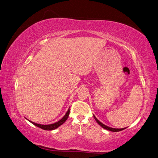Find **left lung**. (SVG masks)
Wrapping results in <instances>:
<instances>
[{
  "mask_svg": "<svg viewBox=\"0 0 158 158\" xmlns=\"http://www.w3.org/2000/svg\"><path fill=\"white\" fill-rule=\"evenodd\" d=\"M94 119H95V120L97 121V123L101 126V127H102L103 128H105L107 130H109V131H112V132H119V131H121V130H124L125 128H111V127H107V126L105 125L104 124H102V123H101L100 121H99L94 115H93Z\"/></svg>",
  "mask_w": 158,
  "mask_h": 158,
  "instance_id": "obj_1",
  "label": "left lung"
}]
</instances>
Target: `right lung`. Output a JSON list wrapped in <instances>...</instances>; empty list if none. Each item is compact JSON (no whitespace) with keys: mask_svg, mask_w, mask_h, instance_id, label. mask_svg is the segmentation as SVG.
I'll return each mask as SVG.
<instances>
[{"mask_svg":"<svg viewBox=\"0 0 158 158\" xmlns=\"http://www.w3.org/2000/svg\"><path fill=\"white\" fill-rule=\"evenodd\" d=\"M69 112H70V110H69V109L67 111L66 114L64 115V116L63 117V118H62L60 120L57 122V123H53V124H45V125H44V124H37V123H34V122H32V121L29 120L28 119H27L26 118H26V120H28L29 122H30L31 123H32L34 125L36 126V127L40 128H42V129H43V130H55V129L57 128L58 127H60V126H61V124H64V123H65V122L66 121V120L67 119V118H68L69 114Z\"/></svg>","mask_w":158,"mask_h":158,"instance_id":"right-lung-1","label":"right lung"}]
</instances>
